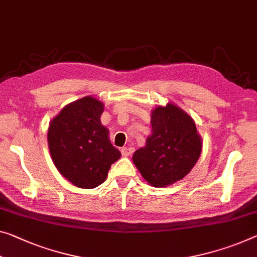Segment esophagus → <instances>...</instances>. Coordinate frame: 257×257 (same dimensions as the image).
I'll return each mask as SVG.
<instances>
[{"mask_svg": "<svg viewBox=\"0 0 257 257\" xmlns=\"http://www.w3.org/2000/svg\"><path fill=\"white\" fill-rule=\"evenodd\" d=\"M120 152H121V155L127 157V156H131L132 154L134 153V148H132V147H123L120 149Z\"/></svg>", "mask_w": 257, "mask_h": 257, "instance_id": "34e87169", "label": "esophagus"}]
</instances>
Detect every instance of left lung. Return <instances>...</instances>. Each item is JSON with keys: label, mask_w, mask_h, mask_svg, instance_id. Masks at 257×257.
Segmentation results:
<instances>
[{"label": "left lung", "mask_w": 257, "mask_h": 257, "mask_svg": "<svg viewBox=\"0 0 257 257\" xmlns=\"http://www.w3.org/2000/svg\"><path fill=\"white\" fill-rule=\"evenodd\" d=\"M151 123L152 134L132 160L149 184L164 187L188 175L201 155L202 142L194 120L172 103L156 106Z\"/></svg>", "instance_id": "obj_1"}]
</instances>
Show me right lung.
<instances>
[{
    "mask_svg": "<svg viewBox=\"0 0 257 257\" xmlns=\"http://www.w3.org/2000/svg\"><path fill=\"white\" fill-rule=\"evenodd\" d=\"M103 109L101 101L85 96L65 105L49 124L51 159L61 175L77 187H97L121 156L109 140V130L101 124Z\"/></svg>",
    "mask_w": 257,
    "mask_h": 257,
    "instance_id": "obj_1",
    "label": "right lung"
}]
</instances>
